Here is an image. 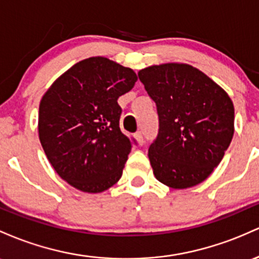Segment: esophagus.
<instances>
[{
    "mask_svg": "<svg viewBox=\"0 0 259 259\" xmlns=\"http://www.w3.org/2000/svg\"><path fill=\"white\" fill-rule=\"evenodd\" d=\"M136 138H137L138 143L141 145L144 143V137H143V133H142V131H138V132L136 133Z\"/></svg>",
    "mask_w": 259,
    "mask_h": 259,
    "instance_id": "obj_1",
    "label": "esophagus"
}]
</instances>
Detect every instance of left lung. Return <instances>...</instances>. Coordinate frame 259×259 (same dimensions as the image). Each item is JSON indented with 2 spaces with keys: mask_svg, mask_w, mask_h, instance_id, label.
I'll return each mask as SVG.
<instances>
[{
  "mask_svg": "<svg viewBox=\"0 0 259 259\" xmlns=\"http://www.w3.org/2000/svg\"><path fill=\"white\" fill-rule=\"evenodd\" d=\"M138 77L158 111V136L148 150L156 180L172 188L200 184L231 143V99L208 75L184 63L148 67Z\"/></svg>",
  "mask_w": 259,
  "mask_h": 259,
  "instance_id": "1",
  "label": "left lung"
}]
</instances>
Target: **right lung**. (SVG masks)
Here are the masks:
<instances>
[{"label":"right lung","instance_id":"add662e5","mask_svg":"<svg viewBox=\"0 0 259 259\" xmlns=\"http://www.w3.org/2000/svg\"><path fill=\"white\" fill-rule=\"evenodd\" d=\"M136 82L131 68L91 57L61 75L40 101L44 152L56 172L77 190L103 192L121 179L137 142L121 132L117 99Z\"/></svg>","mask_w":259,"mask_h":259}]
</instances>
